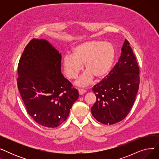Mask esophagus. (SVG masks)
Here are the masks:
<instances>
[{
	"label": "esophagus",
	"mask_w": 159,
	"mask_h": 159,
	"mask_svg": "<svg viewBox=\"0 0 159 159\" xmlns=\"http://www.w3.org/2000/svg\"><path fill=\"white\" fill-rule=\"evenodd\" d=\"M86 92V91L85 89H79V94L81 95H83L84 93H85Z\"/></svg>",
	"instance_id": "1"
}]
</instances>
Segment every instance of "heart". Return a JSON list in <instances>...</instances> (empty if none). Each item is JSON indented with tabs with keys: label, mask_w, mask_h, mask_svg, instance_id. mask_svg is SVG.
<instances>
[{
	"label": "heart",
	"mask_w": 159,
	"mask_h": 159,
	"mask_svg": "<svg viewBox=\"0 0 159 159\" xmlns=\"http://www.w3.org/2000/svg\"><path fill=\"white\" fill-rule=\"evenodd\" d=\"M116 57L114 46L101 40L82 43L72 49L71 54L63 58L62 66L66 77L75 79L84 68L87 70L77 80L79 86L88 85L95 77L100 80L106 77L111 70Z\"/></svg>",
	"instance_id": "b5f03b06"
}]
</instances>
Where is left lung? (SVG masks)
I'll use <instances>...</instances> for the list:
<instances>
[{"label": "left lung", "mask_w": 159, "mask_h": 159, "mask_svg": "<svg viewBox=\"0 0 159 159\" xmlns=\"http://www.w3.org/2000/svg\"><path fill=\"white\" fill-rule=\"evenodd\" d=\"M119 61L107 76L92 88L96 102L91 107L93 117L104 124H114L128 115L139 88V67L126 39Z\"/></svg>", "instance_id": "1"}]
</instances>
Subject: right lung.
Segmentation results:
<instances>
[{
	"label": "right lung",
	"instance_id": "1",
	"mask_svg": "<svg viewBox=\"0 0 159 159\" xmlns=\"http://www.w3.org/2000/svg\"><path fill=\"white\" fill-rule=\"evenodd\" d=\"M61 55L46 40L33 39L18 65L17 86L29 115L36 122L55 128L64 122L78 90L61 73Z\"/></svg>",
	"mask_w": 159,
	"mask_h": 159
}]
</instances>
